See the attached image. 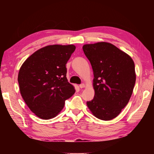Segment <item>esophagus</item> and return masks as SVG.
Masks as SVG:
<instances>
[{
    "instance_id": "34e87169",
    "label": "esophagus",
    "mask_w": 154,
    "mask_h": 154,
    "mask_svg": "<svg viewBox=\"0 0 154 154\" xmlns=\"http://www.w3.org/2000/svg\"><path fill=\"white\" fill-rule=\"evenodd\" d=\"M79 88H85V84H83V83H82V84H80V85H79Z\"/></svg>"
}]
</instances>
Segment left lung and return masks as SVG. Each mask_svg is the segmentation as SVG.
I'll return each mask as SVG.
<instances>
[{"label": "left lung", "mask_w": 154, "mask_h": 154, "mask_svg": "<svg viewBox=\"0 0 154 154\" xmlns=\"http://www.w3.org/2000/svg\"><path fill=\"white\" fill-rule=\"evenodd\" d=\"M85 55L92 65L94 97L87 102L96 118L108 121L126 106L133 92L136 73L128 54L107 42L85 44Z\"/></svg>", "instance_id": "obj_1"}]
</instances>
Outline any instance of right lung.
Listing matches in <instances>:
<instances>
[{"instance_id": "1", "label": "right lung", "mask_w": 154, "mask_h": 154, "mask_svg": "<svg viewBox=\"0 0 154 154\" xmlns=\"http://www.w3.org/2000/svg\"><path fill=\"white\" fill-rule=\"evenodd\" d=\"M74 45H51L36 51L22 64L18 73L20 91L30 111L43 119L55 118L65 100L74 94L68 82L66 64Z\"/></svg>"}]
</instances>
